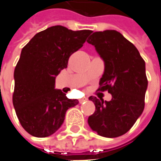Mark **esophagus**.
Here are the masks:
<instances>
[{
	"label": "esophagus",
	"instance_id": "1",
	"mask_svg": "<svg viewBox=\"0 0 161 161\" xmlns=\"http://www.w3.org/2000/svg\"><path fill=\"white\" fill-rule=\"evenodd\" d=\"M87 100H88V99H87V98H83V99H79V103H84V102L87 101Z\"/></svg>",
	"mask_w": 161,
	"mask_h": 161
}]
</instances>
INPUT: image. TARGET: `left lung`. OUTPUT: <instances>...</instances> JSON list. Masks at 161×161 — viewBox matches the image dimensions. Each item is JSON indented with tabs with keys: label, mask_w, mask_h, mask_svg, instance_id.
I'll list each match as a JSON object with an SVG mask.
<instances>
[{
	"label": "left lung",
	"mask_w": 161,
	"mask_h": 161,
	"mask_svg": "<svg viewBox=\"0 0 161 161\" xmlns=\"http://www.w3.org/2000/svg\"><path fill=\"white\" fill-rule=\"evenodd\" d=\"M87 42L105 62L98 91L112 94L110 101L90 97L95 112L88 124L98 135L117 137L130 130L144 111L148 85L145 62L135 46L117 31L93 32Z\"/></svg>",
	"instance_id": "obj_1"
}]
</instances>
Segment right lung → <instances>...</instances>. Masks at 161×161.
Here are the masks:
<instances>
[{
  "label": "right lung",
  "instance_id": "add662e5",
  "mask_svg": "<svg viewBox=\"0 0 161 161\" xmlns=\"http://www.w3.org/2000/svg\"><path fill=\"white\" fill-rule=\"evenodd\" d=\"M92 32L52 26L38 32L22 49L14 71L13 105L22 127L31 136L53 135L64 122L67 110L78 104L54 89L55 77Z\"/></svg>",
  "mask_w": 161,
  "mask_h": 161
}]
</instances>
